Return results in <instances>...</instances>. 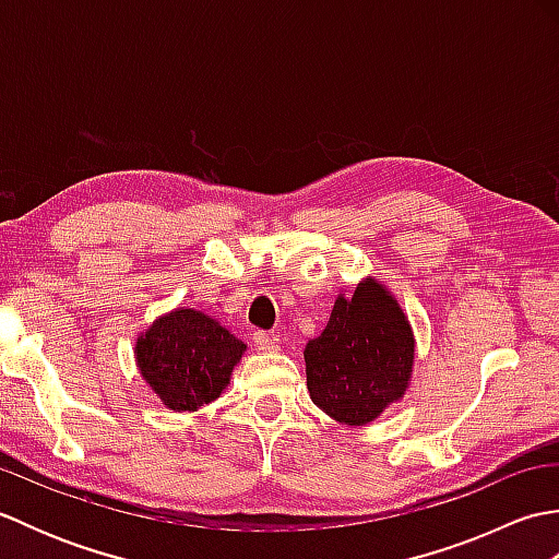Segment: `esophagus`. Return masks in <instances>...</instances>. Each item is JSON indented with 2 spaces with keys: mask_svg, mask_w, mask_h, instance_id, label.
Segmentation results:
<instances>
[{
  "mask_svg": "<svg viewBox=\"0 0 559 559\" xmlns=\"http://www.w3.org/2000/svg\"><path fill=\"white\" fill-rule=\"evenodd\" d=\"M254 346L261 353H276L281 348V343H278V338L273 336V334H266V331H257V334H254Z\"/></svg>",
  "mask_w": 559,
  "mask_h": 559,
  "instance_id": "obj_1",
  "label": "esophagus"
}]
</instances>
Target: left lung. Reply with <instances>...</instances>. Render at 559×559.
Instances as JSON below:
<instances>
[{"mask_svg": "<svg viewBox=\"0 0 559 559\" xmlns=\"http://www.w3.org/2000/svg\"><path fill=\"white\" fill-rule=\"evenodd\" d=\"M415 338L406 312L372 276L341 293L326 329L307 343V389L343 425H367L406 394Z\"/></svg>", "mask_w": 559, "mask_h": 559, "instance_id": "obj_1", "label": "left lung"}]
</instances>
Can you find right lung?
<instances>
[{"mask_svg": "<svg viewBox=\"0 0 559 559\" xmlns=\"http://www.w3.org/2000/svg\"><path fill=\"white\" fill-rule=\"evenodd\" d=\"M245 350V343L213 317L177 307L136 338L134 355L165 408L192 413L223 394Z\"/></svg>", "mask_w": 559, "mask_h": 559, "instance_id": "right-lung-1", "label": "right lung"}]
</instances>
